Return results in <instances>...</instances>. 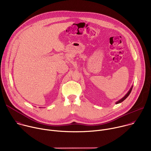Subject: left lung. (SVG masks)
Segmentation results:
<instances>
[{"label":"left lung","mask_w":151,"mask_h":151,"mask_svg":"<svg viewBox=\"0 0 151 151\" xmlns=\"http://www.w3.org/2000/svg\"><path fill=\"white\" fill-rule=\"evenodd\" d=\"M133 87V86H132V87H131V88L130 89V90L128 91V93L125 95V96H124V97H122L121 99H120L119 100H118V101H116V104H118V103H121L122 101H123L124 100H125V99L128 97V96L129 95H130V93H131V91H132V90Z\"/></svg>","instance_id":"1"}]
</instances>
